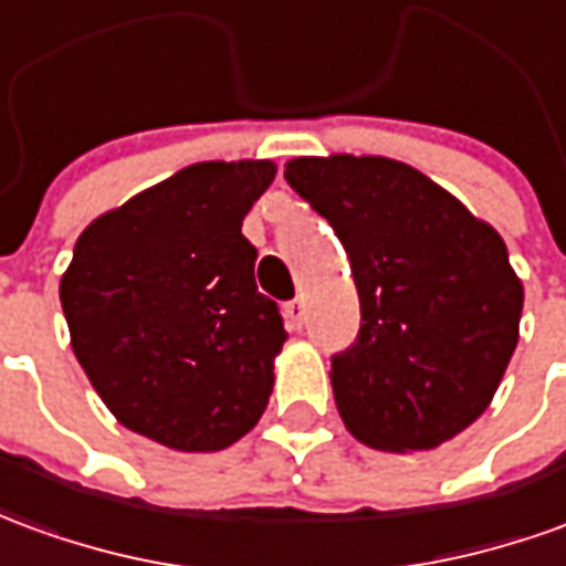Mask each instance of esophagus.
Segmentation results:
<instances>
[{
  "instance_id": "34e87169",
  "label": "esophagus",
  "mask_w": 566,
  "mask_h": 566,
  "mask_svg": "<svg viewBox=\"0 0 566 566\" xmlns=\"http://www.w3.org/2000/svg\"><path fill=\"white\" fill-rule=\"evenodd\" d=\"M303 315H306V306H303V300H300V296L291 300V303H284V322H287V327L300 331V327H303Z\"/></svg>"
}]
</instances>
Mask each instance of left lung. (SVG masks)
Wrapping results in <instances>:
<instances>
[{
    "mask_svg": "<svg viewBox=\"0 0 566 566\" xmlns=\"http://www.w3.org/2000/svg\"><path fill=\"white\" fill-rule=\"evenodd\" d=\"M284 180L349 256L361 331L334 355L346 429L389 453L434 450L484 413L517 346L524 284L503 235L386 156H300Z\"/></svg>",
    "mask_w": 566,
    "mask_h": 566,
    "instance_id": "left-lung-1",
    "label": "left lung"
}]
</instances>
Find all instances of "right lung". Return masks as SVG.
<instances>
[{
    "mask_svg": "<svg viewBox=\"0 0 566 566\" xmlns=\"http://www.w3.org/2000/svg\"><path fill=\"white\" fill-rule=\"evenodd\" d=\"M275 161H196L91 220L61 275L70 346L125 429L184 453L251 432L284 331L242 220Z\"/></svg>",
    "mask_w": 566,
    "mask_h": 566,
    "instance_id": "add662e5",
    "label": "right lung"
}]
</instances>
